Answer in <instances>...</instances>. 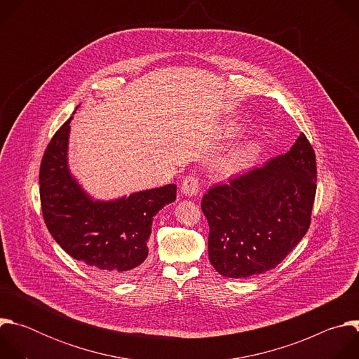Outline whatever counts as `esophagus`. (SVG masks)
<instances>
[{"instance_id": "34e87169", "label": "esophagus", "mask_w": 359, "mask_h": 359, "mask_svg": "<svg viewBox=\"0 0 359 359\" xmlns=\"http://www.w3.org/2000/svg\"><path fill=\"white\" fill-rule=\"evenodd\" d=\"M182 193L187 197H193L198 193V180L197 177L194 176H187L183 183H182V187H180Z\"/></svg>"}]
</instances>
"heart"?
<instances>
[{
  "label": "heart",
  "instance_id": "1",
  "mask_svg": "<svg viewBox=\"0 0 359 359\" xmlns=\"http://www.w3.org/2000/svg\"><path fill=\"white\" fill-rule=\"evenodd\" d=\"M255 159V149L252 144H244L233 150L227 158H224L220 163V170L224 175L237 173L245 168H248Z\"/></svg>",
  "mask_w": 359,
  "mask_h": 359
}]
</instances>
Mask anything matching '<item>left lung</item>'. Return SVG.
Returning <instances> with one entry per match:
<instances>
[{
	"label": "left lung",
	"instance_id": "1",
	"mask_svg": "<svg viewBox=\"0 0 359 359\" xmlns=\"http://www.w3.org/2000/svg\"><path fill=\"white\" fill-rule=\"evenodd\" d=\"M316 190V155L304 133L285 155L212 187L201 210L216 271L247 278L277 267L309 230Z\"/></svg>",
	"mask_w": 359,
	"mask_h": 359
}]
</instances>
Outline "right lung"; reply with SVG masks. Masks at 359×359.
I'll return each instance as SVG.
<instances>
[{
    "label": "right lung",
    "mask_w": 359,
    "mask_h": 359,
    "mask_svg": "<svg viewBox=\"0 0 359 359\" xmlns=\"http://www.w3.org/2000/svg\"><path fill=\"white\" fill-rule=\"evenodd\" d=\"M72 119L50 139L42 158L39 196L43 220L71 257L111 281H123L144 266L153 217L176 200V184L109 200L95 198L69 168Z\"/></svg>",
    "instance_id": "obj_1"
}]
</instances>
